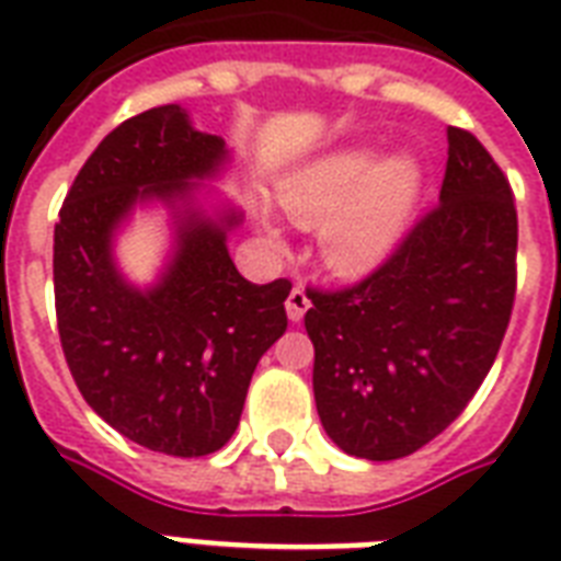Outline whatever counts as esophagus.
Wrapping results in <instances>:
<instances>
[{"label":"esophagus","mask_w":561,"mask_h":561,"mask_svg":"<svg viewBox=\"0 0 561 561\" xmlns=\"http://www.w3.org/2000/svg\"><path fill=\"white\" fill-rule=\"evenodd\" d=\"M308 306H311V299H308V294L302 288H294L288 294V299H285V311H288V320L290 323H299L302 317H306Z\"/></svg>","instance_id":"34e87169"}]
</instances>
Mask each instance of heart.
I'll return each mask as SVG.
<instances>
[{"instance_id":"1","label":"heart","mask_w":561,"mask_h":561,"mask_svg":"<svg viewBox=\"0 0 561 561\" xmlns=\"http://www.w3.org/2000/svg\"><path fill=\"white\" fill-rule=\"evenodd\" d=\"M419 186L422 174L410 157L373 165V153L346 151L299 171L282 186L279 201L297 227H325L320 247L334 273L360 276L399 244Z\"/></svg>"}]
</instances>
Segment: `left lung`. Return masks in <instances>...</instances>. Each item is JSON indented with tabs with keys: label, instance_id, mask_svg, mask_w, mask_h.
<instances>
[{
	"label": "left lung",
	"instance_id": "obj_1",
	"mask_svg": "<svg viewBox=\"0 0 561 561\" xmlns=\"http://www.w3.org/2000/svg\"><path fill=\"white\" fill-rule=\"evenodd\" d=\"M518 215L478 136L448 127L439 203L369 276L308 288L314 401L325 434L364 460L419 451L460 416L504 341Z\"/></svg>",
	"mask_w": 561,
	"mask_h": 561
}]
</instances>
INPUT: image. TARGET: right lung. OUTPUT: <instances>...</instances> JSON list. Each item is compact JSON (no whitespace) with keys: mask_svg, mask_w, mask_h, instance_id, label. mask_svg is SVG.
I'll use <instances>...</instances> for the list:
<instances>
[{"mask_svg":"<svg viewBox=\"0 0 561 561\" xmlns=\"http://www.w3.org/2000/svg\"><path fill=\"white\" fill-rule=\"evenodd\" d=\"M224 139L178 104L145 110L101 139L55 224V311L78 390L122 436L171 457H206L236 434L255 364L288 329V279L247 282L192 180L218 174ZM180 205L179 250L151 291L121 279L112 236L136 202Z\"/></svg>","mask_w":561,"mask_h":561,"instance_id":"1","label":"right lung"}]
</instances>
